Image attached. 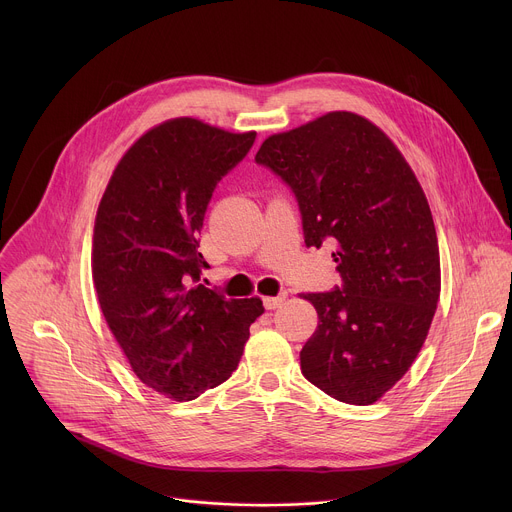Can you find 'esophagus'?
<instances>
[{"mask_svg": "<svg viewBox=\"0 0 512 512\" xmlns=\"http://www.w3.org/2000/svg\"><path fill=\"white\" fill-rule=\"evenodd\" d=\"M285 291H281L279 296H275V298H263V306H265V310H275V308H279L283 302H285Z\"/></svg>", "mask_w": 512, "mask_h": 512, "instance_id": "34e87169", "label": "esophagus"}]
</instances>
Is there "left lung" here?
<instances>
[{"label": "left lung", "mask_w": 512, "mask_h": 512, "mask_svg": "<svg viewBox=\"0 0 512 512\" xmlns=\"http://www.w3.org/2000/svg\"><path fill=\"white\" fill-rule=\"evenodd\" d=\"M255 162L294 192L306 247H336L342 283L304 294L318 330L302 373L342 403L371 405L409 371L440 300L427 198L393 141L346 111L267 137Z\"/></svg>", "instance_id": "1"}]
</instances>
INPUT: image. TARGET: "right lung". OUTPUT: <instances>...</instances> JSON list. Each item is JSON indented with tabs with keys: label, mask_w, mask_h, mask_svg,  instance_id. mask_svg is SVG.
Listing matches in <instances>:
<instances>
[{
	"label": "right lung",
	"mask_w": 512,
	"mask_h": 512,
	"mask_svg": "<svg viewBox=\"0 0 512 512\" xmlns=\"http://www.w3.org/2000/svg\"><path fill=\"white\" fill-rule=\"evenodd\" d=\"M257 133L180 117L141 135L101 198L93 279L103 316L143 385L192 401L225 383L243 354L259 298L204 287L198 233L216 184Z\"/></svg>",
	"instance_id": "add662e5"
}]
</instances>
